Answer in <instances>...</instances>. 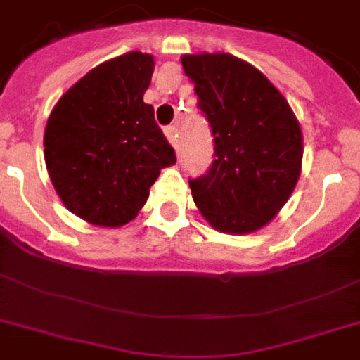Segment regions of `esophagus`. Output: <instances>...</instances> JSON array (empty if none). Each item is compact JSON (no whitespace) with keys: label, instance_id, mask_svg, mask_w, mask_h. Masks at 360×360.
Wrapping results in <instances>:
<instances>
[{"label":"esophagus","instance_id":"34e87169","mask_svg":"<svg viewBox=\"0 0 360 360\" xmlns=\"http://www.w3.org/2000/svg\"><path fill=\"white\" fill-rule=\"evenodd\" d=\"M164 134H166V138H168L172 146H177V127H175V124L166 127V129H164Z\"/></svg>","mask_w":360,"mask_h":360}]
</instances>
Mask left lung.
<instances>
[{"mask_svg": "<svg viewBox=\"0 0 360 360\" xmlns=\"http://www.w3.org/2000/svg\"><path fill=\"white\" fill-rule=\"evenodd\" d=\"M198 108L213 134V162L188 179L209 224L228 233L259 230L295 188L301 127L290 104L257 69L230 53L181 58Z\"/></svg>", "mask_w": 360, "mask_h": 360, "instance_id": "left-lung-1", "label": "left lung"}]
</instances>
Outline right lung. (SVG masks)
Wrapping results in <instances>:
<instances>
[{"label":"right lung","instance_id":"right-lung-1","mask_svg":"<svg viewBox=\"0 0 360 360\" xmlns=\"http://www.w3.org/2000/svg\"><path fill=\"white\" fill-rule=\"evenodd\" d=\"M153 56L129 52L89 70L59 98L44 130L52 185L76 217L97 226L127 224L149 196L174 147L143 103Z\"/></svg>","mask_w":360,"mask_h":360}]
</instances>
